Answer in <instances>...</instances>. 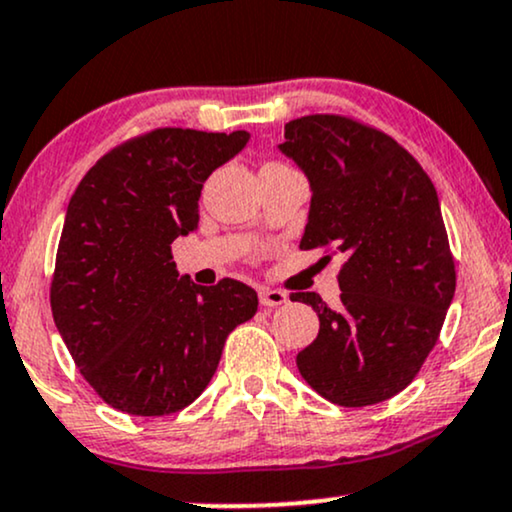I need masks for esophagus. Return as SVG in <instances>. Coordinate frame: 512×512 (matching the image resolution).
Here are the masks:
<instances>
[{"label": "esophagus", "instance_id": "1", "mask_svg": "<svg viewBox=\"0 0 512 512\" xmlns=\"http://www.w3.org/2000/svg\"><path fill=\"white\" fill-rule=\"evenodd\" d=\"M288 302V295L283 290H274V288H260V304L262 307H281V304Z\"/></svg>", "mask_w": 512, "mask_h": 512}]
</instances>
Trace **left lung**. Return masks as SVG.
I'll return each mask as SVG.
<instances>
[{"mask_svg":"<svg viewBox=\"0 0 512 512\" xmlns=\"http://www.w3.org/2000/svg\"><path fill=\"white\" fill-rule=\"evenodd\" d=\"M278 151L312 189L300 248L342 257L338 307L290 295L319 316V335L297 354L300 375L338 406L390 399L416 378L454 300L435 184L392 137L342 115L290 120Z\"/></svg>","mask_w":512,"mask_h":512,"instance_id":"left-lung-1","label":"left lung"}]
</instances>
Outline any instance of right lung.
Wrapping results in <instances>:
<instances>
[{
    "instance_id": "add662e5",
    "label": "right lung",
    "mask_w": 512,
    "mask_h": 512,
    "mask_svg": "<svg viewBox=\"0 0 512 512\" xmlns=\"http://www.w3.org/2000/svg\"><path fill=\"white\" fill-rule=\"evenodd\" d=\"M250 134L163 127L113 148L68 203L51 314L96 394L132 416H167L208 387L224 342L257 312L234 278L179 276L172 241L198 229L205 179Z\"/></svg>"
}]
</instances>
